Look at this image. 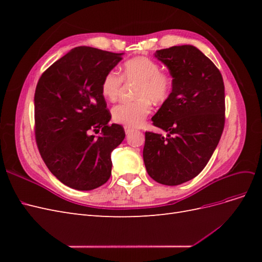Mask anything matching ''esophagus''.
Returning <instances> with one entry per match:
<instances>
[{"label": "esophagus", "instance_id": "esophagus-1", "mask_svg": "<svg viewBox=\"0 0 262 262\" xmlns=\"http://www.w3.org/2000/svg\"><path fill=\"white\" fill-rule=\"evenodd\" d=\"M134 131V129H132V128H130V126H124V132H125V134H130L131 132H133Z\"/></svg>", "mask_w": 262, "mask_h": 262}]
</instances>
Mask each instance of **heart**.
Instances as JSON below:
<instances>
[{
    "mask_svg": "<svg viewBox=\"0 0 262 262\" xmlns=\"http://www.w3.org/2000/svg\"><path fill=\"white\" fill-rule=\"evenodd\" d=\"M123 80L139 81L134 92L136 100L122 101L113 108L114 121L130 128L141 125L152 112V101L163 104L172 89L171 77L161 71L158 63L146 57L126 60L121 67V75L112 70L101 81V94L114 101L119 97Z\"/></svg>",
    "mask_w": 262,
    "mask_h": 262,
    "instance_id": "1",
    "label": "heart"
}]
</instances>
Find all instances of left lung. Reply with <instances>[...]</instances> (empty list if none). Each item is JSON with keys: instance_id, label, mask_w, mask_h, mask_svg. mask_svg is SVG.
I'll use <instances>...</instances> for the list:
<instances>
[{"instance_id": "left-lung-1", "label": "left lung", "mask_w": 262, "mask_h": 262, "mask_svg": "<svg viewBox=\"0 0 262 262\" xmlns=\"http://www.w3.org/2000/svg\"><path fill=\"white\" fill-rule=\"evenodd\" d=\"M155 57L169 69L172 91L152 121L168 134L145 132L143 160L155 181L177 186L199 175L219 144L225 124L224 82L193 46L157 50Z\"/></svg>"}]
</instances>
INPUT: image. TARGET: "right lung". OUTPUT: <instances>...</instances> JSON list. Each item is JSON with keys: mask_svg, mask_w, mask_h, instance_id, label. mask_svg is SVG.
<instances>
[{"mask_svg": "<svg viewBox=\"0 0 262 262\" xmlns=\"http://www.w3.org/2000/svg\"><path fill=\"white\" fill-rule=\"evenodd\" d=\"M122 53L77 47L47 69L35 92V136L52 175L76 190H93L112 175L110 154L123 141L101 94V81ZM102 130L97 139L91 132Z\"/></svg>", "mask_w": 262, "mask_h": 262, "instance_id": "1", "label": "right lung"}]
</instances>
